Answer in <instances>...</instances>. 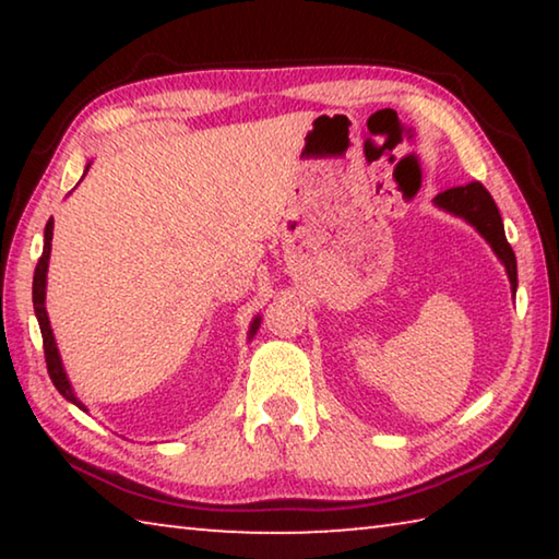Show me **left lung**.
Segmentation results:
<instances>
[{
	"instance_id": "left-lung-1",
	"label": "left lung",
	"mask_w": 559,
	"mask_h": 559,
	"mask_svg": "<svg viewBox=\"0 0 559 559\" xmlns=\"http://www.w3.org/2000/svg\"><path fill=\"white\" fill-rule=\"evenodd\" d=\"M437 202L441 210H447L456 216H463L468 224L476 226L480 236L490 243V249L496 251V257L506 263L510 288H518V263L515 253L510 249L506 239L503 219H500V212L493 202V197L488 194V189L480 182H468L463 187H451L447 192L437 194Z\"/></svg>"
}]
</instances>
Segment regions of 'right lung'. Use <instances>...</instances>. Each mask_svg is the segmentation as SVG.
Wrapping results in <instances>:
<instances>
[{
  "instance_id": "obj_1",
  "label": "right lung",
  "mask_w": 559,
  "mask_h": 559,
  "mask_svg": "<svg viewBox=\"0 0 559 559\" xmlns=\"http://www.w3.org/2000/svg\"><path fill=\"white\" fill-rule=\"evenodd\" d=\"M86 173H88V167H86ZM51 236H53V219L46 222V231H44V253H41V259H39V263H36V271H34V288H32L34 313H36V320H39V328H41L46 370H49V377H51L53 386L66 396V400L73 402L75 406H79V409L86 412V406H83L79 400H75L71 384H69V380H66V372H63L59 349H56V343H53V333H51V325H49V316H46V308H44V300H46V269H49V257H51ZM259 323H261L259 318L253 320L249 335L257 333Z\"/></svg>"
}]
</instances>
